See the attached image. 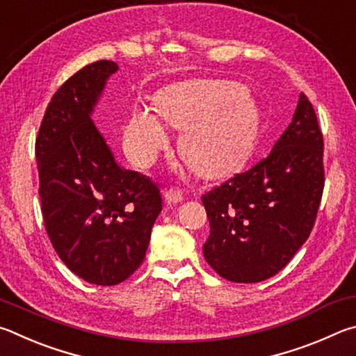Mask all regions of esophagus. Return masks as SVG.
Instances as JSON below:
<instances>
[{
    "mask_svg": "<svg viewBox=\"0 0 356 356\" xmlns=\"http://www.w3.org/2000/svg\"><path fill=\"white\" fill-rule=\"evenodd\" d=\"M165 202L167 203H172V204H177V203H181L184 200V195L181 191H177V189H168L165 192Z\"/></svg>",
    "mask_w": 356,
    "mask_h": 356,
    "instance_id": "34e87169",
    "label": "esophagus"
}]
</instances>
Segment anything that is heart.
I'll list each match as a JSON object with an SVG mask.
<instances>
[{"instance_id":"obj_1","label":"heart","mask_w":356,"mask_h":356,"mask_svg":"<svg viewBox=\"0 0 356 356\" xmlns=\"http://www.w3.org/2000/svg\"><path fill=\"white\" fill-rule=\"evenodd\" d=\"M164 122L183 129L178 149L192 172L223 177L250 154L258 131V112L244 87L225 81H195L170 86L156 97ZM168 143L159 117L136 108L124 128V148L139 167H148Z\"/></svg>"}]
</instances>
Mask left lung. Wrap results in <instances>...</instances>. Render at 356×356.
Returning a JSON list of instances; mask_svg holds the SVG:
<instances>
[{
	"label": "left lung",
	"instance_id": "8db88e82",
	"mask_svg": "<svg viewBox=\"0 0 356 356\" xmlns=\"http://www.w3.org/2000/svg\"><path fill=\"white\" fill-rule=\"evenodd\" d=\"M323 136L300 93L289 127L272 152L202 197L209 220L208 264L234 283L278 273L308 239L323 192Z\"/></svg>",
	"mask_w": 356,
	"mask_h": 356
}]
</instances>
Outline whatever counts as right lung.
Returning a JSON list of instances; mask_svg holds the SVG:
<instances>
[{"label":"right lung","instance_id":"right-lung-1","mask_svg":"<svg viewBox=\"0 0 356 356\" xmlns=\"http://www.w3.org/2000/svg\"><path fill=\"white\" fill-rule=\"evenodd\" d=\"M118 65L97 60L54 93L35 139L39 195L48 238L74 275L114 286L145 258L162 209L161 191L117 164L92 112Z\"/></svg>","mask_w":356,"mask_h":356}]
</instances>
